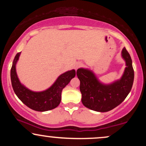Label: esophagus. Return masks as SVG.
<instances>
[{"mask_svg": "<svg viewBox=\"0 0 146 146\" xmlns=\"http://www.w3.org/2000/svg\"><path fill=\"white\" fill-rule=\"evenodd\" d=\"M83 66V64L82 63H81V62L76 63V64H75V70H77V69H78V68H79L80 67H81V66Z\"/></svg>", "mask_w": 146, "mask_h": 146, "instance_id": "1", "label": "esophagus"}]
</instances>
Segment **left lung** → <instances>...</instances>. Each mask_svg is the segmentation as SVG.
<instances>
[{
    "mask_svg": "<svg viewBox=\"0 0 146 146\" xmlns=\"http://www.w3.org/2000/svg\"><path fill=\"white\" fill-rule=\"evenodd\" d=\"M126 67L120 80L110 84L100 82L91 71L78 68L82 102L84 106L98 112H108L121 103L131 90L134 81L132 59L125 47L121 51Z\"/></svg>",
    "mask_w": 146,
    "mask_h": 146,
    "instance_id": "1",
    "label": "left lung"
}]
</instances>
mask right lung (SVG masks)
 <instances>
[{"label": "right lung", "mask_w": 146, "mask_h": 146, "mask_svg": "<svg viewBox=\"0 0 146 146\" xmlns=\"http://www.w3.org/2000/svg\"><path fill=\"white\" fill-rule=\"evenodd\" d=\"M20 55L21 52L16 55L11 68V81L14 93L23 104L32 110L44 112L56 108L61 102L62 90L75 76V70L60 75L55 83L46 90L33 92L23 86L18 80L16 64Z\"/></svg>", "instance_id": "right-lung-1"}]
</instances>
